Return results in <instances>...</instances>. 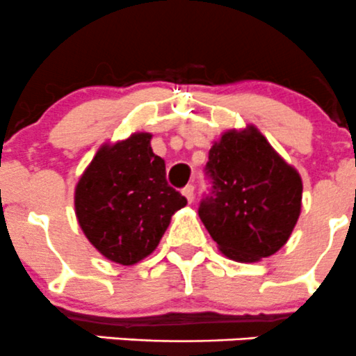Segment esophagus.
Returning <instances> with one entry per match:
<instances>
[{
    "instance_id": "obj_1",
    "label": "esophagus",
    "mask_w": 356,
    "mask_h": 356,
    "mask_svg": "<svg viewBox=\"0 0 356 356\" xmlns=\"http://www.w3.org/2000/svg\"><path fill=\"white\" fill-rule=\"evenodd\" d=\"M182 195H184L186 200H188L189 203H191V201L195 200V186H193V184L186 186V188L182 189Z\"/></svg>"
}]
</instances>
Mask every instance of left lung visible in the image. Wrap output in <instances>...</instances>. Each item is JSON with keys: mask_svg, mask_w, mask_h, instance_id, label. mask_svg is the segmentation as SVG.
<instances>
[{"mask_svg": "<svg viewBox=\"0 0 356 356\" xmlns=\"http://www.w3.org/2000/svg\"><path fill=\"white\" fill-rule=\"evenodd\" d=\"M210 189L198 213L224 254L257 261L281 250L301 210L303 184L254 127L225 132L208 153Z\"/></svg>", "mask_w": 356, "mask_h": 356, "instance_id": "obj_1", "label": "left lung"}]
</instances>
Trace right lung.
Returning a JSON list of instances; mask_svg holds the SVG:
<instances>
[{
	"label": "right lung",
	"mask_w": 356,
	"mask_h": 356,
	"mask_svg": "<svg viewBox=\"0 0 356 356\" xmlns=\"http://www.w3.org/2000/svg\"><path fill=\"white\" fill-rule=\"evenodd\" d=\"M149 141L152 134L139 132L103 146L75 188V213L86 238L122 265L148 257L172 215L188 203L168 186L163 158Z\"/></svg>",
	"instance_id": "add662e5"
}]
</instances>
